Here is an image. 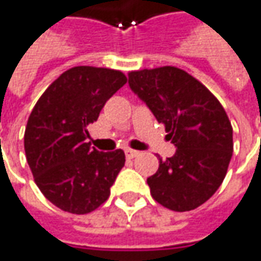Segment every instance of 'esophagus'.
I'll return each mask as SVG.
<instances>
[{"label":"esophagus","instance_id":"34e87169","mask_svg":"<svg viewBox=\"0 0 261 261\" xmlns=\"http://www.w3.org/2000/svg\"><path fill=\"white\" fill-rule=\"evenodd\" d=\"M125 156H127V159H134L139 156V151H136V150H131V148H127L125 150Z\"/></svg>","mask_w":261,"mask_h":261}]
</instances>
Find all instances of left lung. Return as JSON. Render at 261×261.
I'll return each mask as SVG.
<instances>
[{
    "label": "left lung",
    "instance_id": "1",
    "mask_svg": "<svg viewBox=\"0 0 261 261\" xmlns=\"http://www.w3.org/2000/svg\"><path fill=\"white\" fill-rule=\"evenodd\" d=\"M131 91L166 128L176 153L147 177L153 199L172 211H192L220 188L232 156V127L220 101L175 66L133 70Z\"/></svg>",
    "mask_w": 261,
    "mask_h": 261
}]
</instances>
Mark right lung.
Masks as SVG:
<instances>
[{
	"mask_svg": "<svg viewBox=\"0 0 261 261\" xmlns=\"http://www.w3.org/2000/svg\"><path fill=\"white\" fill-rule=\"evenodd\" d=\"M125 82L121 70L75 66L33 108L24 133L27 163L41 193L62 211L89 214L110 198L125 154L91 147L88 127Z\"/></svg>",
	"mask_w": 261,
	"mask_h": 261,
	"instance_id": "add662e5",
	"label": "right lung"
}]
</instances>
